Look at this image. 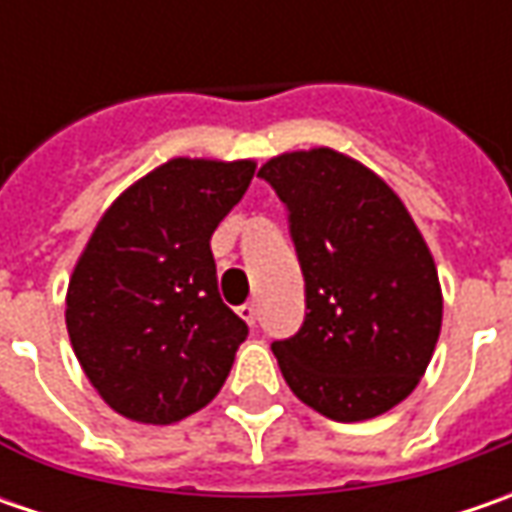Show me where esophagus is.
Wrapping results in <instances>:
<instances>
[{
  "instance_id": "1",
  "label": "esophagus",
  "mask_w": 512,
  "mask_h": 512,
  "mask_svg": "<svg viewBox=\"0 0 512 512\" xmlns=\"http://www.w3.org/2000/svg\"><path fill=\"white\" fill-rule=\"evenodd\" d=\"M239 316L245 319L247 325L253 327L256 325V319H259V305H256V302H247V305L239 307Z\"/></svg>"
}]
</instances>
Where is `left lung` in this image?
<instances>
[{
	"label": "left lung",
	"instance_id": "obj_1",
	"mask_svg": "<svg viewBox=\"0 0 512 512\" xmlns=\"http://www.w3.org/2000/svg\"><path fill=\"white\" fill-rule=\"evenodd\" d=\"M259 176L287 207L305 276V322L273 342L290 390L333 422L407 399L442 330L433 256L402 199L330 148L282 153Z\"/></svg>",
	"mask_w": 512,
	"mask_h": 512
}]
</instances>
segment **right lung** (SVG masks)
I'll use <instances>...</instances> for the list:
<instances>
[{
  "mask_svg": "<svg viewBox=\"0 0 512 512\" xmlns=\"http://www.w3.org/2000/svg\"><path fill=\"white\" fill-rule=\"evenodd\" d=\"M253 170L170 159L108 207L73 267V353L125 419L173 424L222 390L247 325L219 296L210 236Z\"/></svg>",
  "mask_w": 512,
  "mask_h": 512,
  "instance_id": "obj_1",
  "label": "right lung"
}]
</instances>
